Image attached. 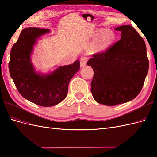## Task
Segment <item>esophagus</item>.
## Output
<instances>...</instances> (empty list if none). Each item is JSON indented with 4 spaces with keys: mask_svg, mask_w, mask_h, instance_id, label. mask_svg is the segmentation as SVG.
I'll return each mask as SVG.
<instances>
[{
    "mask_svg": "<svg viewBox=\"0 0 157 157\" xmlns=\"http://www.w3.org/2000/svg\"><path fill=\"white\" fill-rule=\"evenodd\" d=\"M87 61H88V58L86 56H83L81 57V58H80V65H81V67H84V66L86 65Z\"/></svg>",
    "mask_w": 157,
    "mask_h": 157,
    "instance_id": "esophagus-1",
    "label": "esophagus"
}]
</instances>
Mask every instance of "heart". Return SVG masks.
Returning <instances> with one entry per match:
<instances>
[{
  "label": "heart",
  "mask_w": 157,
  "mask_h": 157,
  "mask_svg": "<svg viewBox=\"0 0 157 157\" xmlns=\"http://www.w3.org/2000/svg\"><path fill=\"white\" fill-rule=\"evenodd\" d=\"M97 38L90 45V50L92 52H99L107 50L115 40V35L113 31L98 29L96 31Z\"/></svg>",
  "instance_id": "1"
}]
</instances>
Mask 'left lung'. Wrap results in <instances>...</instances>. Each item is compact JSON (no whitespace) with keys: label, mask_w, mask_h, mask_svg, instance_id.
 <instances>
[{"label":"left lung","mask_w":157,"mask_h":157,"mask_svg":"<svg viewBox=\"0 0 157 157\" xmlns=\"http://www.w3.org/2000/svg\"><path fill=\"white\" fill-rule=\"evenodd\" d=\"M115 30L120 40L105 52L95 54L87 62L94 70L91 92L96 102L117 105L134 99L144 86L149 70L144 40L131 25Z\"/></svg>","instance_id":"obj_1"}]
</instances>
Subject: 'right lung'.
<instances>
[{
  "instance_id": "right-lung-1",
  "label": "right lung",
  "mask_w": 157,
  "mask_h": 157,
  "mask_svg": "<svg viewBox=\"0 0 157 157\" xmlns=\"http://www.w3.org/2000/svg\"><path fill=\"white\" fill-rule=\"evenodd\" d=\"M49 29L28 27L23 29L12 46L9 71L18 92L29 101L42 107H52L64 100L71 79L80 69L79 60L59 66L52 72H37L31 55L40 38Z\"/></svg>"
}]
</instances>
